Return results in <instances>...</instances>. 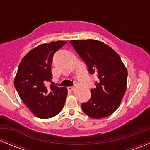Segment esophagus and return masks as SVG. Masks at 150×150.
Instances as JSON below:
<instances>
[{
    "label": "esophagus",
    "instance_id": "34e87169",
    "mask_svg": "<svg viewBox=\"0 0 150 150\" xmlns=\"http://www.w3.org/2000/svg\"><path fill=\"white\" fill-rule=\"evenodd\" d=\"M67 89L68 91H74L75 89V87H74V86H72V87H68Z\"/></svg>",
    "mask_w": 150,
    "mask_h": 150
}]
</instances>
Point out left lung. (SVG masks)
Masks as SVG:
<instances>
[{
    "instance_id": "1",
    "label": "left lung",
    "mask_w": 150,
    "mask_h": 150,
    "mask_svg": "<svg viewBox=\"0 0 150 150\" xmlns=\"http://www.w3.org/2000/svg\"><path fill=\"white\" fill-rule=\"evenodd\" d=\"M70 43L88 68L97 75L91 99L81 104L85 114L99 119L112 114L126 90L128 71L120 56L109 46L96 40H72Z\"/></svg>"
}]
</instances>
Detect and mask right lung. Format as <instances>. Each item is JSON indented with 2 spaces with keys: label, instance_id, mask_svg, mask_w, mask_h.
Here are the masks:
<instances>
[{
  "label": "right lung",
  "instance_id": "1",
  "mask_svg": "<svg viewBox=\"0 0 150 150\" xmlns=\"http://www.w3.org/2000/svg\"><path fill=\"white\" fill-rule=\"evenodd\" d=\"M66 41L43 43L30 51L21 61L14 78V87L22 102L38 117L50 118L57 115L65 103L67 89L51 82L53 57Z\"/></svg>",
  "mask_w": 150,
  "mask_h": 150
}]
</instances>
